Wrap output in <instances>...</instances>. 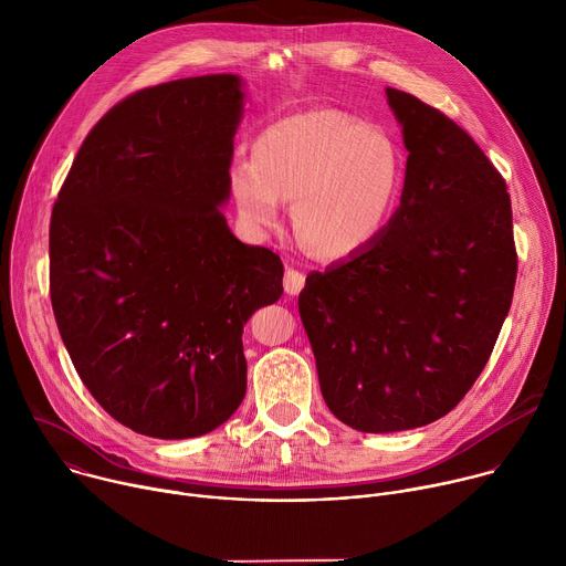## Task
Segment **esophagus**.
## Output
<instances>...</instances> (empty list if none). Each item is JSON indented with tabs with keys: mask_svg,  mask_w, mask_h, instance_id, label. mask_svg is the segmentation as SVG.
I'll return each instance as SVG.
<instances>
[{
	"mask_svg": "<svg viewBox=\"0 0 566 566\" xmlns=\"http://www.w3.org/2000/svg\"><path fill=\"white\" fill-rule=\"evenodd\" d=\"M304 286V273L297 269H286L284 271V291L289 295H297Z\"/></svg>",
	"mask_w": 566,
	"mask_h": 566,
	"instance_id": "obj_1",
	"label": "esophagus"
}]
</instances>
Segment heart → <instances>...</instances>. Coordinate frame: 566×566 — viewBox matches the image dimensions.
<instances>
[{
	"label": "heart",
	"instance_id": "obj_1",
	"mask_svg": "<svg viewBox=\"0 0 566 566\" xmlns=\"http://www.w3.org/2000/svg\"><path fill=\"white\" fill-rule=\"evenodd\" d=\"M230 192L251 226H275L295 199V230L319 258H352L387 226L402 186L398 147L340 109H311L266 127L255 158L230 166Z\"/></svg>",
	"mask_w": 566,
	"mask_h": 566
}]
</instances>
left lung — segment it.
Wrapping results in <instances>:
<instances>
[{"label":"left lung","instance_id":"8db88e82","mask_svg":"<svg viewBox=\"0 0 566 566\" xmlns=\"http://www.w3.org/2000/svg\"><path fill=\"white\" fill-rule=\"evenodd\" d=\"M406 186L367 249L297 297L322 396L360 432L428 426L459 406L509 315L517 251L506 181L437 107L387 87Z\"/></svg>","mask_w":566,"mask_h":566}]
</instances>
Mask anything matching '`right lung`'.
<instances>
[{
    "label": "right lung",
    "mask_w": 566,
    "mask_h": 566,
    "mask_svg": "<svg viewBox=\"0 0 566 566\" xmlns=\"http://www.w3.org/2000/svg\"><path fill=\"white\" fill-rule=\"evenodd\" d=\"M232 73L114 105L80 145L49 228V293L71 363L118 423L201 437L247 394L241 332L282 295V262L230 232Z\"/></svg>",
    "instance_id": "add662e5"
}]
</instances>
